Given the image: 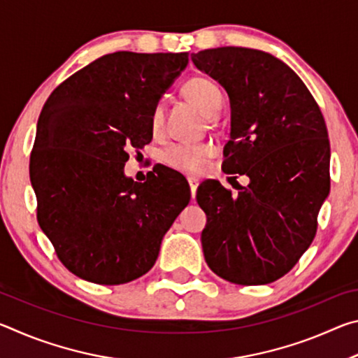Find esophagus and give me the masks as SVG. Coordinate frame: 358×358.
<instances>
[{
    "instance_id": "34e87169",
    "label": "esophagus",
    "mask_w": 358,
    "mask_h": 358,
    "mask_svg": "<svg viewBox=\"0 0 358 358\" xmlns=\"http://www.w3.org/2000/svg\"><path fill=\"white\" fill-rule=\"evenodd\" d=\"M187 183H189V189H191V196H192V199H196V192H197L199 181H197L196 178H187Z\"/></svg>"
}]
</instances>
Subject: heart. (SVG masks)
Returning a JSON list of instances; mask_svg holds the SVG:
<instances>
[{
	"mask_svg": "<svg viewBox=\"0 0 358 358\" xmlns=\"http://www.w3.org/2000/svg\"><path fill=\"white\" fill-rule=\"evenodd\" d=\"M183 92L207 117H216L222 107V93L216 85L205 77H192L185 83ZM164 126V104L157 102L150 115V128L159 134ZM215 150L208 143H175L164 151L166 164L173 171L196 175L203 171L208 157Z\"/></svg>",
	"mask_w": 358,
	"mask_h": 358,
	"instance_id": "obj_1",
	"label": "heart"
}]
</instances>
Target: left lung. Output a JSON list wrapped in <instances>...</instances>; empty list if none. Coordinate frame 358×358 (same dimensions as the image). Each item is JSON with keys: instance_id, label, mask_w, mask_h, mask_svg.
<instances>
[{"instance_id": "1", "label": "left lung", "mask_w": 358, "mask_h": 358, "mask_svg": "<svg viewBox=\"0 0 358 358\" xmlns=\"http://www.w3.org/2000/svg\"><path fill=\"white\" fill-rule=\"evenodd\" d=\"M230 98V141L222 171L250 177L237 196L220 181L199 186L207 213L205 260L222 280L268 284L289 273L316 237L330 191L324 115L295 72L270 53L217 47L191 55Z\"/></svg>"}]
</instances>
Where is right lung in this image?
Returning a JSON list of instances; mask_svg holds the SVG:
<instances>
[{"label": "right lung", "instance_id": "1", "mask_svg": "<svg viewBox=\"0 0 358 358\" xmlns=\"http://www.w3.org/2000/svg\"><path fill=\"white\" fill-rule=\"evenodd\" d=\"M183 53L115 52L53 90L29 156L38 222L66 268L117 286L155 265L164 234L189 203L186 180L157 167L126 178L128 150L151 142L150 115L187 64Z\"/></svg>", "mask_w": 358, "mask_h": 358}]
</instances>
